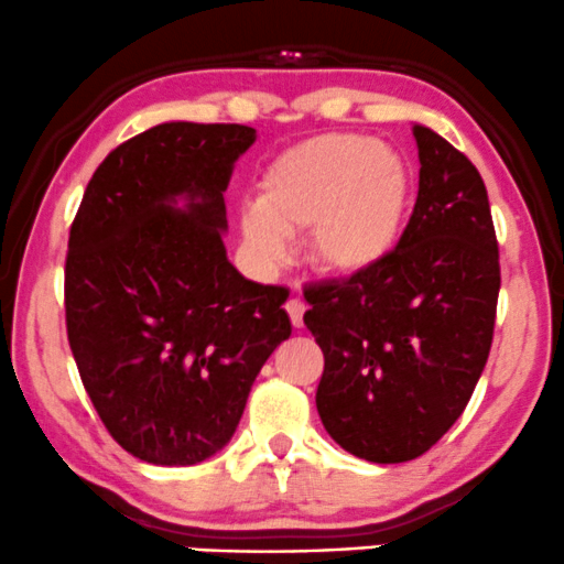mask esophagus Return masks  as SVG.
Listing matches in <instances>:
<instances>
[{"label": "esophagus", "instance_id": "1", "mask_svg": "<svg viewBox=\"0 0 564 564\" xmlns=\"http://www.w3.org/2000/svg\"><path fill=\"white\" fill-rule=\"evenodd\" d=\"M284 308H288L293 327H303V314H306V303H303L301 297H290V301L284 303Z\"/></svg>", "mask_w": 564, "mask_h": 564}]
</instances>
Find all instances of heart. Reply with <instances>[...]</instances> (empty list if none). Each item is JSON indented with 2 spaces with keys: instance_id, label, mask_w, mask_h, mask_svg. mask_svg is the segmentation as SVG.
I'll return each instance as SVG.
<instances>
[{
  "instance_id": "obj_1",
  "label": "heart",
  "mask_w": 564,
  "mask_h": 564,
  "mask_svg": "<svg viewBox=\"0 0 564 564\" xmlns=\"http://www.w3.org/2000/svg\"><path fill=\"white\" fill-rule=\"evenodd\" d=\"M406 155L364 134L303 139L263 169L256 205L242 210L250 258L280 267L284 237L306 229V258L329 276H361L399 250L414 210Z\"/></svg>"
}]
</instances>
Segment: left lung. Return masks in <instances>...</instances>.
Returning a JSON list of instances; mask_svg holds the SVG:
<instances>
[{"instance_id": "left-lung-1", "label": "left lung", "mask_w": 564, "mask_h": 564, "mask_svg": "<svg viewBox=\"0 0 564 564\" xmlns=\"http://www.w3.org/2000/svg\"><path fill=\"white\" fill-rule=\"evenodd\" d=\"M420 192L382 267L306 288L319 343L322 425L348 454L399 465L465 412L494 340L501 271L486 184L467 155L414 123Z\"/></svg>"}]
</instances>
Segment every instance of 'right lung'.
<instances>
[{
	"mask_svg": "<svg viewBox=\"0 0 564 564\" xmlns=\"http://www.w3.org/2000/svg\"><path fill=\"white\" fill-rule=\"evenodd\" d=\"M253 142L240 123L152 126L99 163L73 218V359L108 433L150 465L221 452L293 329L290 290L245 280L221 240L224 192Z\"/></svg>",
	"mask_w": 564,
	"mask_h": 564,
	"instance_id": "right-lung-1",
	"label": "right lung"
}]
</instances>
